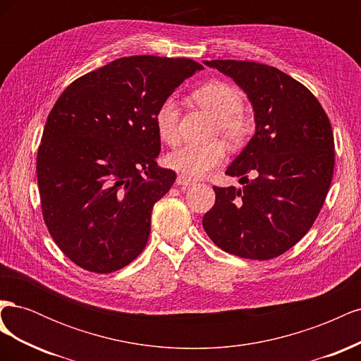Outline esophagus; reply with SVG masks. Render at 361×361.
<instances>
[{"instance_id": "34e87169", "label": "esophagus", "mask_w": 361, "mask_h": 361, "mask_svg": "<svg viewBox=\"0 0 361 361\" xmlns=\"http://www.w3.org/2000/svg\"><path fill=\"white\" fill-rule=\"evenodd\" d=\"M176 185H179V187H191V185H194V180H191L187 176H183V174H179V176L176 178Z\"/></svg>"}]
</instances>
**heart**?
<instances>
[{"instance_id":"b5f03b06","label":"heart","mask_w":361,"mask_h":361,"mask_svg":"<svg viewBox=\"0 0 361 361\" xmlns=\"http://www.w3.org/2000/svg\"><path fill=\"white\" fill-rule=\"evenodd\" d=\"M192 99L215 117V130L232 145H241L251 134V122L243 114V94L223 81L206 82L194 90ZM159 138L170 146L179 141V105L167 97L155 113ZM226 149L220 141L207 145H185L167 157V164L187 178H203L224 161Z\"/></svg>"}]
</instances>
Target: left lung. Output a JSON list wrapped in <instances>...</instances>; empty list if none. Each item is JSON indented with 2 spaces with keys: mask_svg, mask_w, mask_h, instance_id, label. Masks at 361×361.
Returning <instances> with one entry per match:
<instances>
[{
  "mask_svg": "<svg viewBox=\"0 0 361 361\" xmlns=\"http://www.w3.org/2000/svg\"><path fill=\"white\" fill-rule=\"evenodd\" d=\"M204 64L245 92L256 133L226 170L245 187H214L215 204L204 214L203 228L231 255L277 257L310 231L329 192L334 170L329 116L307 87L268 64Z\"/></svg>",
  "mask_w": 361,
  "mask_h": 361,
  "instance_id": "left-lung-1",
  "label": "left lung"
}]
</instances>
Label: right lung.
<instances>
[{"instance_id": "add662e5", "label": "right lung", "mask_w": 361, "mask_h": 361, "mask_svg": "<svg viewBox=\"0 0 361 361\" xmlns=\"http://www.w3.org/2000/svg\"><path fill=\"white\" fill-rule=\"evenodd\" d=\"M202 69L190 59L123 57L60 94L37 150V183L43 220L73 264L108 274L146 247L154 204L176 180L157 164L155 113Z\"/></svg>"}]
</instances>
